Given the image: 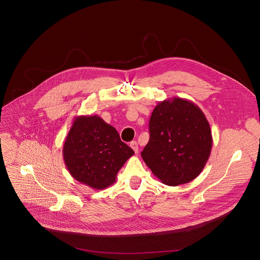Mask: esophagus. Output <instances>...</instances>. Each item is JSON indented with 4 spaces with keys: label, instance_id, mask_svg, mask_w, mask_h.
<instances>
[{
    "label": "esophagus",
    "instance_id": "1",
    "mask_svg": "<svg viewBox=\"0 0 260 260\" xmlns=\"http://www.w3.org/2000/svg\"><path fill=\"white\" fill-rule=\"evenodd\" d=\"M131 147L134 149V151H135L136 154L139 152V144H138L137 142H132V143H131Z\"/></svg>",
    "mask_w": 260,
    "mask_h": 260
}]
</instances>
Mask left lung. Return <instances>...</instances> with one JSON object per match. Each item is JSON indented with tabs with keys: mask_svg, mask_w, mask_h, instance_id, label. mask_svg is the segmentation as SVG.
I'll use <instances>...</instances> for the list:
<instances>
[{
	"mask_svg": "<svg viewBox=\"0 0 260 260\" xmlns=\"http://www.w3.org/2000/svg\"><path fill=\"white\" fill-rule=\"evenodd\" d=\"M149 134L142 157L162 183L184 184L202 173L211 152L212 136L199 106L180 98L159 102L149 119Z\"/></svg>",
	"mask_w": 260,
	"mask_h": 260,
	"instance_id": "8db88e82",
	"label": "left lung"
}]
</instances>
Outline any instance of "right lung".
Returning a JSON list of instances; mask_svg holds the SVG:
<instances>
[{
    "mask_svg": "<svg viewBox=\"0 0 260 260\" xmlns=\"http://www.w3.org/2000/svg\"><path fill=\"white\" fill-rule=\"evenodd\" d=\"M134 153L116 128L96 115L76 116L62 146L69 173L98 190L116 182V174Z\"/></svg>",
    "mask_w": 260,
    "mask_h": 260,
    "instance_id": "1",
    "label": "right lung"
}]
</instances>
